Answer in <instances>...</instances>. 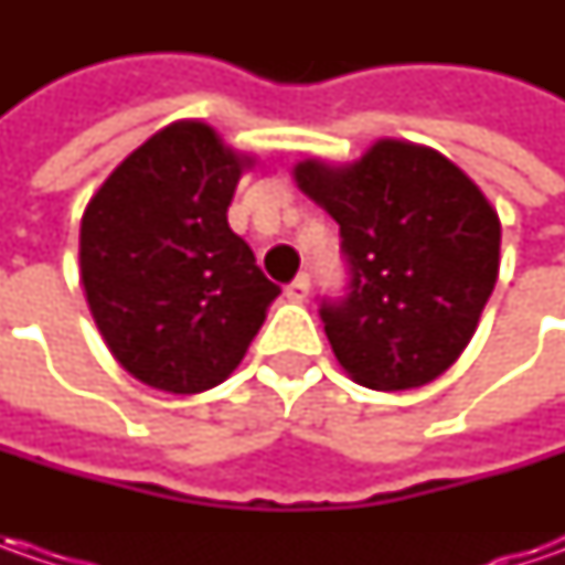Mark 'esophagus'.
Returning a JSON list of instances; mask_svg holds the SVG:
<instances>
[{
    "instance_id": "esophagus-1",
    "label": "esophagus",
    "mask_w": 565,
    "mask_h": 565,
    "mask_svg": "<svg viewBox=\"0 0 565 565\" xmlns=\"http://www.w3.org/2000/svg\"><path fill=\"white\" fill-rule=\"evenodd\" d=\"M308 295H311V279H308V273L295 276L292 282L286 286V298H289V301H305Z\"/></svg>"
}]
</instances>
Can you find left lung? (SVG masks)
I'll use <instances>...</instances> for the list:
<instances>
[{
	"instance_id": "obj_1",
	"label": "left lung",
	"mask_w": 565,
	"mask_h": 565,
	"mask_svg": "<svg viewBox=\"0 0 565 565\" xmlns=\"http://www.w3.org/2000/svg\"><path fill=\"white\" fill-rule=\"evenodd\" d=\"M298 188L339 223L345 298L320 320L339 364L371 390H415L466 352L500 273V216L444 153L377 141L361 160L295 166Z\"/></svg>"
}]
</instances>
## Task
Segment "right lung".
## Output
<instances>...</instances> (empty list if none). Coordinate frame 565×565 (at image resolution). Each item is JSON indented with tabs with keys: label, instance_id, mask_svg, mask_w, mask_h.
<instances>
[{
	"label": "right lung",
	"instance_id": "1",
	"mask_svg": "<svg viewBox=\"0 0 565 565\" xmlns=\"http://www.w3.org/2000/svg\"><path fill=\"white\" fill-rule=\"evenodd\" d=\"M250 166L204 121H172L84 210L90 315L121 367L153 390L185 396L223 383L279 295L226 220Z\"/></svg>",
	"mask_w": 565,
	"mask_h": 565
}]
</instances>
